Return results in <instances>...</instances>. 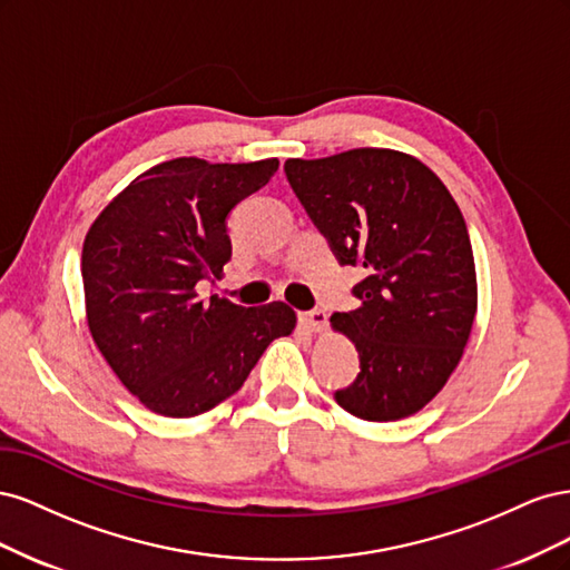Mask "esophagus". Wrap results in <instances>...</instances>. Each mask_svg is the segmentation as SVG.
Listing matches in <instances>:
<instances>
[{
  "label": "esophagus",
  "instance_id": "1",
  "mask_svg": "<svg viewBox=\"0 0 570 570\" xmlns=\"http://www.w3.org/2000/svg\"><path fill=\"white\" fill-rule=\"evenodd\" d=\"M297 318H299V325L308 333H321L327 323L325 312H302Z\"/></svg>",
  "mask_w": 570,
  "mask_h": 570
}]
</instances>
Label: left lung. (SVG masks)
<instances>
[{
  "label": "left lung",
  "mask_w": 570,
  "mask_h": 570,
  "mask_svg": "<svg viewBox=\"0 0 570 570\" xmlns=\"http://www.w3.org/2000/svg\"><path fill=\"white\" fill-rule=\"evenodd\" d=\"M285 174L337 262L366 273L352 289L358 308L331 318L361 361L337 404L375 423L413 416L450 381L478 312L461 209L433 170L394 149L287 159Z\"/></svg>",
  "instance_id": "obj_1"
}]
</instances>
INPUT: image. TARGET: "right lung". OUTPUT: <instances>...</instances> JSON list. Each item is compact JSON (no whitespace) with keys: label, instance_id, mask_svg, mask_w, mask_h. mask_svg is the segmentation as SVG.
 <instances>
[{"label":"right lung","instance_id":"add662e5","mask_svg":"<svg viewBox=\"0 0 570 570\" xmlns=\"http://www.w3.org/2000/svg\"><path fill=\"white\" fill-rule=\"evenodd\" d=\"M278 159L151 166L118 193L85 235L82 287L92 340L149 411L189 419L247 381L275 337L297 325L283 302L245 308L202 302L197 283L230 262L226 218L264 187Z\"/></svg>","mask_w":570,"mask_h":570}]
</instances>
